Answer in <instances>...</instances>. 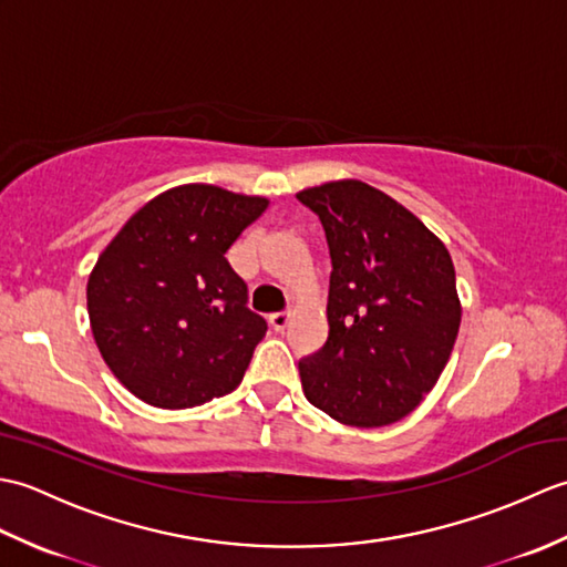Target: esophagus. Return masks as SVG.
Returning <instances> with one entry per match:
<instances>
[{"instance_id":"34e87169","label":"esophagus","mask_w":567,"mask_h":567,"mask_svg":"<svg viewBox=\"0 0 567 567\" xmlns=\"http://www.w3.org/2000/svg\"><path fill=\"white\" fill-rule=\"evenodd\" d=\"M287 323H290V315H285V311H277V315H270V327L282 333L287 329Z\"/></svg>"}]
</instances>
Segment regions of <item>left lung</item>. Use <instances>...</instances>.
<instances>
[{
  "mask_svg": "<svg viewBox=\"0 0 567 567\" xmlns=\"http://www.w3.org/2000/svg\"><path fill=\"white\" fill-rule=\"evenodd\" d=\"M331 256L329 339L299 360L307 400L346 426L412 414L449 363L463 307L449 248L416 216L360 179L297 192Z\"/></svg>",
  "mask_w": 567,
  "mask_h": 567,
  "instance_id": "left-lung-1",
  "label": "left lung"
}]
</instances>
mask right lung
I'll return each instance as SVG.
<instances>
[{
    "label": "right lung",
    "instance_id": "obj_1",
    "mask_svg": "<svg viewBox=\"0 0 567 567\" xmlns=\"http://www.w3.org/2000/svg\"><path fill=\"white\" fill-rule=\"evenodd\" d=\"M268 199L216 185L165 189L131 216L87 280L104 363L138 400L187 409L236 390L268 323L226 250Z\"/></svg>",
    "mask_w": 567,
    "mask_h": 567
}]
</instances>
